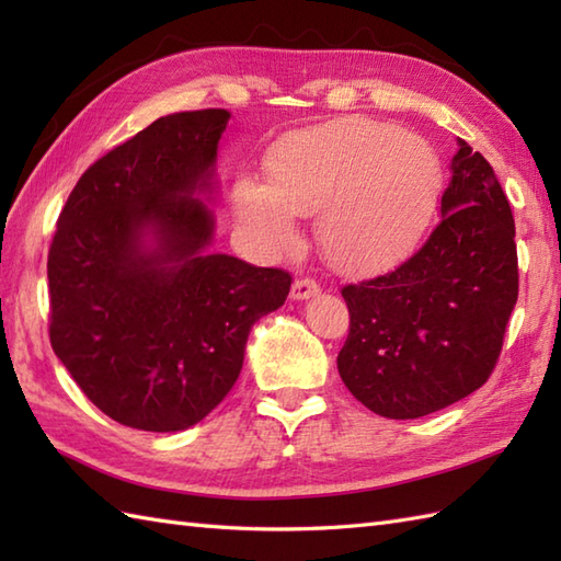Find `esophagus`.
Listing matches in <instances>:
<instances>
[{"label":"esophagus","instance_id":"esophagus-1","mask_svg":"<svg viewBox=\"0 0 561 561\" xmlns=\"http://www.w3.org/2000/svg\"><path fill=\"white\" fill-rule=\"evenodd\" d=\"M320 291V284L311 277H301L294 282L291 287V299L294 301H304V299H311V296H316Z\"/></svg>","mask_w":561,"mask_h":561}]
</instances>
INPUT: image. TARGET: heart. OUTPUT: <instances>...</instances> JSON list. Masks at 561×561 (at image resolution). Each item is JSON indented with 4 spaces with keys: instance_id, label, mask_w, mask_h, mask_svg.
I'll return each instance as SVG.
<instances>
[{
    "instance_id": "obj_1",
    "label": "heart",
    "mask_w": 561,
    "mask_h": 561,
    "mask_svg": "<svg viewBox=\"0 0 561 561\" xmlns=\"http://www.w3.org/2000/svg\"><path fill=\"white\" fill-rule=\"evenodd\" d=\"M270 185L241 181L236 205L272 248L296 241V214L318 217L332 267L371 274L420 243L440 195V161L420 135L366 117H342L282 139Z\"/></svg>"
}]
</instances>
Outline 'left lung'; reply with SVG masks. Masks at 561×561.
I'll list each match as a JSON object with an SVG mask.
<instances>
[{
  "label": "left lung",
  "instance_id": "8db88e82",
  "mask_svg": "<svg viewBox=\"0 0 561 561\" xmlns=\"http://www.w3.org/2000/svg\"><path fill=\"white\" fill-rule=\"evenodd\" d=\"M440 221L400 267L342 289L350 335L337 368L388 420H416L486 383L518 299L516 224L494 169L458 139Z\"/></svg>",
  "mask_w": 561,
  "mask_h": 561
}]
</instances>
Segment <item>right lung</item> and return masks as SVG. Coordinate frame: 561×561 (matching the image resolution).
<instances>
[{
  "instance_id": "right-lung-1",
  "label": "right lung",
  "mask_w": 561,
  "mask_h": 561,
  "mask_svg": "<svg viewBox=\"0 0 561 561\" xmlns=\"http://www.w3.org/2000/svg\"><path fill=\"white\" fill-rule=\"evenodd\" d=\"M231 113H173L105 153L67 197L47 253L50 344L96 408L183 432L229 396L245 342L291 274L207 253Z\"/></svg>"
}]
</instances>
